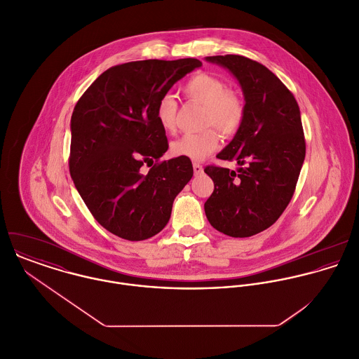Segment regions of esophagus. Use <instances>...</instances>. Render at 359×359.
<instances>
[{
  "instance_id": "esophagus-1",
  "label": "esophagus",
  "mask_w": 359,
  "mask_h": 359,
  "mask_svg": "<svg viewBox=\"0 0 359 359\" xmlns=\"http://www.w3.org/2000/svg\"><path fill=\"white\" fill-rule=\"evenodd\" d=\"M194 172L195 175H199L203 172V165L199 164V163H194Z\"/></svg>"
}]
</instances>
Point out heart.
<instances>
[{"label":"heart","mask_w":359,"mask_h":359,"mask_svg":"<svg viewBox=\"0 0 359 359\" xmlns=\"http://www.w3.org/2000/svg\"><path fill=\"white\" fill-rule=\"evenodd\" d=\"M182 93L188 101L203 104L201 126L207 128L175 140L171 144V154L191 160H203L218 148L217 129L224 137H232L239 131L245 118V103L236 93L228 90L221 79L208 73H198L191 77L184 84ZM154 114L164 131H175L178 103L172 95L165 94L158 100ZM212 126L217 129H212Z\"/></svg>","instance_id":"heart-1"}]
</instances>
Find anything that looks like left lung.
<instances>
[{"mask_svg": "<svg viewBox=\"0 0 359 359\" xmlns=\"http://www.w3.org/2000/svg\"><path fill=\"white\" fill-rule=\"evenodd\" d=\"M226 67L245 95V118L217 154L241 164L238 171L207 165L214 182L205 217L219 232L249 238L269 228L290 203L306 157L300 107L290 90L264 65L241 55L207 56Z\"/></svg>", "mask_w": 359, "mask_h": 359, "instance_id": "1", "label": "left lung"}]
</instances>
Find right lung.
<instances>
[{
    "instance_id": "obj_1",
    "label": "right lung",
    "mask_w": 359,
    "mask_h": 359,
    "mask_svg": "<svg viewBox=\"0 0 359 359\" xmlns=\"http://www.w3.org/2000/svg\"><path fill=\"white\" fill-rule=\"evenodd\" d=\"M201 66L194 57L117 65L74 106L72 180L94 218L121 239L137 242L158 233L175 196L194 175L187 157L160 161L168 142L154 110L178 80ZM144 165L149 172L142 171Z\"/></svg>"
}]
</instances>
